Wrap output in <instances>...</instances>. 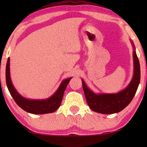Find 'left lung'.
I'll list each match as a JSON object with an SVG mask.
<instances>
[{
  "instance_id": "obj_1",
  "label": "left lung",
  "mask_w": 147,
  "mask_h": 147,
  "mask_svg": "<svg viewBox=\"0 0 147 147\" xmlns=\"http://www.w3.org/2000/svg\"><path fill=\"white\" fill-rule=\"evenodd\" d=\"M134 75L127 87L116 94H96L90 90L83 80L82 86L86 101L90 109L100 114H110L119 112L130 103L138 89L140 80V68L133 43Z\"/></svg>"
}]
</instances>
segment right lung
I'll use <instances>...</instances> for the list:
<instances>
[{
  "label": "right lung",
  "instance_id": "obj_1",
  "mask_svg": "<svg viewBox=\"0 0 147 147\" xmlns=\"http://www.w3.org/2000/svg\"><path fill=\"white\" fill-rule=\"evenodd\" d=\"M72 78L64 80L51 97L45 100H29L18 93L12 84L10 76V59L6 66V83L9 91L17 105L25 111L34 114H43L55 112L61 105L64 92Z\"/></svg>",
  "mask_w": 147,
  "mask_h": 147
}]
</instances>
